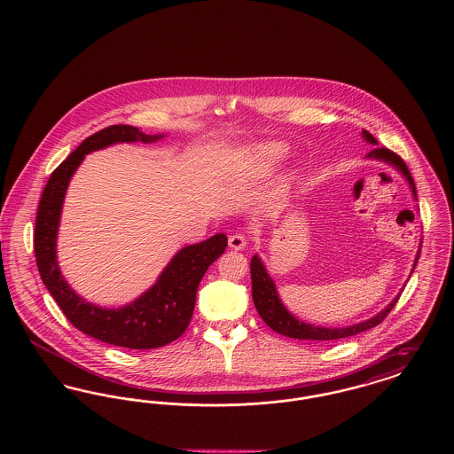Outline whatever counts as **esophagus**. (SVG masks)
<instances>
[{
    "label": "esophagus",
    "mask_w": 454,
    "mask_h": 454,
    "mask_svg": "<svg viewBox=\"0 0 454 454\" xmlns=\"http://www.w3.org/2000/svg\"><path fill=\"white\" fill-rule=\"evenodd\" d=\"M228 245H230V248H233V250H243V248L247 247V238L243 237V235H239V233H235V235H231V237L228 238Z\"/></svg>",
    "instance_id": "34e87169"
}]
</instances>
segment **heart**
Segmentation results:
<instances>
[{"mask_svg": "<svg viewBox=\"0 0 454 454\" xmlns=\"http://www.w3.org/2000/svg\"><path fill=\"white\" fill-rule=\"evenodd\" d=\"M287 150L278 141H263L248 146L241 154V167L252 176H265L276 170L286 158Z\"/></svg>", "mask_w": 454, "mask_h": 454, "instance_id": "1", "label": "heart"}]
</instances>
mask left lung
I'll return each instance as SVG.
<instances>
[{"mask_svg":"<svg viewBox=\"0 0 454 454\" xmlns=\"http://www.w3.org/2000/svg\"><path fill=\"white\" fill-rule=\"evenodd\" d=\"M363 139L376 146L378 141L372 137V134H369L367 130H363ZM369 160H376V161H383L389 167H393L396 172L402 173V176L409 182L411 185V195L417 200V192H415V184L411 178V172L407 168V165L403 163V160L389 152L387 148H374L372 152L366 154ZM422 245V241H420ZM420 245L417 250V255L413 259V265H411V272L417 265V260L420 255ZM250 274H252V298H254V304L259 311L260 318L269 325L274 332L291 337V339H300V340H324V342H330V340H337V339H346L350 335H357L364 330H369L376 325L381 324L389 311L393 309V306L398 301L400 293L391 300L387 308H383L380 313H376L374 317L367 318L364 322L359 324L347 325V326H318V325L308 324L301 318L294 317L282 302L276 287V282L269 276L263 262L260 260L259 255H254L252 262H250Z\"/></svg>","mask_w":454,"mask_h":454,"instance_id":"obj_1","label":"left lung"}]
</instances>
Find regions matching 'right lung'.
Here are the masks:
<instances>
[{
	"label": "right lung",
	"mask_w": 454,
	"mask_h": 454,
	"mask_svg": "<svg viewBox=\"0 0 454 454\" xmlns=\"http://www.w3.org/2000/svg\"><path fill=\"white\" fill-rule=\"evenodd\" d=\"M165 134H145L132 126H108L87 137L52 172L43 189L34 233L35 262L41 278L66 318L90 337L126 348H156L178 339L191 324L199 282L224 254L228 238L217 233L180 248L148 291L121 308L87 301L66 282L58 263V231L66 191L90 153L121 143H154Z\"/></svg>",
	"instance_id": "1"
}]
</instances>
